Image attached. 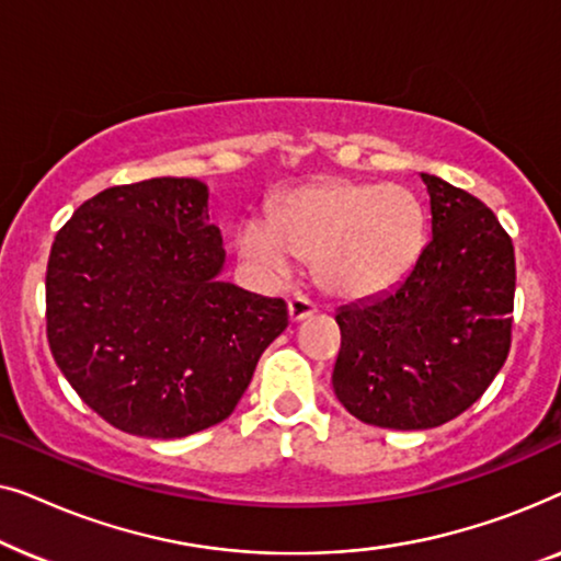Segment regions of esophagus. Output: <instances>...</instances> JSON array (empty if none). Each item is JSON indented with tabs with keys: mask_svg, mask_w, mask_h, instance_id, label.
Returning a JSON list of instances; mask_svg holds the SVG:
<instances>
[{
	"mask_svg": "<svg viewBox=\"0 0 561 561\" xmlns=\"http://www.w3.org/2000/svg\"><path fill=\"white\" fill-rule=\"evenodd\" d=\"M311 313H317V304H311L309 298L294 296L288 301V317H290V321H304V319H309Z\"/></svg>",
	"mask_w": 561,
	"mask_h": 561,
	"instance_id": "1",
	"label": "esophagus"
}]
</instances>
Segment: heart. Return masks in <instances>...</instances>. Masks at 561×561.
Masks as SVG:
<instances>
[{
  "mask_svg": "<svg viewBox=\"0 0 561 561\" xmlns=\"http://www.w3.org/2000/svg\"><path fill=\"white\" fill-rule=\"evenodd\" d=\"M426 244V211L396 183L324 181L298 188L271 219L237 232L240 257L267 283H286L298 257L313 260L317 278L336 298H370L398 286Z\"/></svg>",
  "mask_w": 561,
  "mask_h": 561,
  "instance_id": "b5f03b06",
  "label": "heart"
}]
</instances>
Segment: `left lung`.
Segmentation results:
<instances>
[{
	"mask_svg": "<svg viewBox=\"0 0 561 561\" xmlns=\"http://www.w3.org/2000/svg\"><path fill=\"white\" fill-rule=\"evenodd\" d=\"M432 240L393 290L342 306L332 386L365 424L434 428L485 393L511 350L516 255L480 198L421 173Z\"/></svg>",
	"mask_w": 561,
	"mask_h": 561,
	"instance_id": "8db88e82",
	"label": "left lung"
}]
</instances>
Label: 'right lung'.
I'll return each mask as SVG.
<instances>
[{"label": "right lung", "instance_id": "add662e5", "mask_svg": "<svg viewBox=\"0 0 561 561\" xmlns=\"http://www.w3.org/2000/svg\"><path fill=\"white\" fill-rule=\"evenodd\" d=\"M225 257L196 179L112 186L60 227L45 273L48 342L91 411L150 439L234 411L288 309L221 280Z\"/></svg>", "mask_w": 561, "mask_h": 561}]
</instances>
